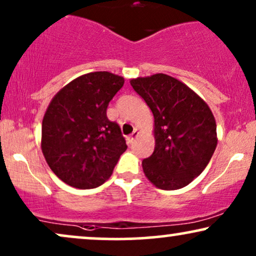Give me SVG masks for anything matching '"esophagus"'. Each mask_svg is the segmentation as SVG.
Returning a JSON list of instances; mask_svg holds the SVG:
<instances>
[{"label": "esophagus", "instance_id": "34e87169", "mask_svg": "<svg viewBox=\"0 0 256 256\" xmlns=\"http://www.w3.org/2000/svg\"><path fill=\"white\" fill-rule=\"evenodd\" d=\"M138 134H139V132H138V130H134V132H132V134H130L128 136V138H126V140H128V144H131V143H134V140L136 138L138 137Z\"/></svg>", "mask_w": 256, "mask_h": 256}]
</instances>
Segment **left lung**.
Here are the masks:
<instances>
[{
  "mask_svg": "<svg viewBox=\"0 0 256 256\" xmlns=\"http://www.w3.org/2000/svg\"><path fill=\"white\" fill-rule=\"evenodd\" d=\"M131 86L154 118L156 145L142 163L145 176L163 190L188 186L206 169L218 145L212 111L192 90L166 74L132 79Z\"/></svg>",
  "mask_w": 256,
  "mask_h": 256,
  "instance_id": "8db88e82",
  "label": "left lung"
}]
</instances>
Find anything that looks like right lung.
Returning a JSON list of instances; mask_svg holds the SVG:
<instances>
[{
  "mask_svg": "<svg viewBox=\"0 0 256 256\" xmlns=\"http://www.w3.org/2000/svg\"><path fill=\"white\" fill-rule=\"evenodd\" d=\"M122 85L124 78L112 73H88L64 86L48 106L42 152L52 171L68 186H102L128 148L120 126L106 114Z\"/></svg>",
  "mask_w": 256,
  "mask_h": 256,
  "instance_id": "add662e5",
  "label": "right lung"
}]
</instances>
